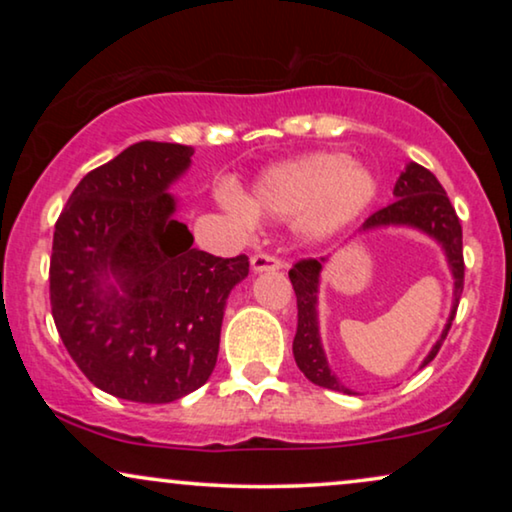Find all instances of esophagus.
<instances>
[{
  "label": "esophagus",
  "mask_w": 512,
  "mask_h": 512,
  "mask_svg": "<svg viewBox=\"0 0 512 512\" xmlns=\"http://www.w3.org/2000/svg\"><path fill=\"white\" fill-rule=\"evenodd\" d=\"M282 268H284L282 258H277V256H272V254H265V251H261V254L251 256V270H254V272L282 270Z\"/></svg>",
  "instance_id": "esophagus-1"
}]
</instances>
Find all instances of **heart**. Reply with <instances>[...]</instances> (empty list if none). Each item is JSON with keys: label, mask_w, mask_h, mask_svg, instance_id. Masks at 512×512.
I'll return each mask as SVG.
<instances>
[{"label": "heart", "mask_w": 512, "mask_h": 512, "mask_svg": "<svg viewBox=\"0 0 512 512\" xmlns=\"http://www.w3.org/2000/svg\"><path fill=\"white\" fill-rule=\"evenodd\" d=\"M377 177L342 151H312L265 170L244 198L226 191L223 202L240 219H295L305 240H326L359 219L377 198Z\"/></svg>", "instance_id": "heart-1"}]
</instances>
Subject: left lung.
Segmentation results:
<instances>
[{
    "label": "left lung",
    "mask_w": 512,
    "mask_h": 512,
    "mask_svg": "<svg viewBox=\"0 0 512 512\" xmlns=\"http://www.w3.org/2000/svg\"><path fill=\"white\" fill-rule=\"evenodd\" d=\"M394 202L387 207L377 209L375 214H370L363 221L361 233L375 228H389V226H408L417 228L433 237L440 247H443L447 256V265H450L452 277H454V298H452V310L450 319L436 340V345L431 347L429 356H426L422 366L436 359L440 345H443L450 326L457 314L461 291H464V247H461V223L459 216L454 212L450 198H447L445 188L440 186V181L426 170V167L410 163L401 172L396 186H394ZM326 258H305L298 261L289 270V279L296 291L298 300V331L293 338V359H296L298 368L303 370L307 380L319 384L324 389H335L352 394L345 384H340L338 377L328 368L324 347H321L319 338V314H317V293H319V272L324 268Z\"/></svg>",
    "instance_id": "obj_1"
}]
</instances>
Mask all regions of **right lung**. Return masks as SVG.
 I'll use <instances>...</instances> for the list:
<instances>
[{
  "mask_svg": "<svg viewBox=\"0 0 512 512\" xmlns=\"http://www.w3.org/2000/svg\"><path fill=\"white\" fill-rule=\"evenodd\" d=\"M193 149L132 144L79 181L58 216L51 254L55 328L97 389L170 403L202 387L219 356L226 298L249 258L193 247L167 193Z\"/></svg>",
  "mask_w": 512,
  "mask_h": 512,
  "instance_id": "add662e5",
  "label": "right lung"
}]
</instances>
